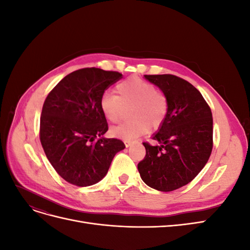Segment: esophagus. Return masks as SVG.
<instances>
[{"label":"esophagus","instance_id":"obj_1","mask_svg":"<svg viewBox=\"0 0 250 250\" xmlns=\"http://www.w3.org/2000/svg\"><path fill=\"white\" fill-rule=\"evenodd\" d=\"M124 144H125L126 148H128V147H130L131 145H133V142H131V141H125Z\"/></svg>","mask_w":250,"mask_h":250}]
</instances>
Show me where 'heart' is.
I'll return each mask as SVG.
<instances>
[{
  "label": "heart",
  "instance_id": "b5f03b06",
  "mask_svg": "<svg viewBox=\"0 0 250 250\" xmlns=\"http://www.w3.org/2000/svg\"><path fill=\"white\" fill-rule=\"evenodd\" d=\"M117 96L104 93L100 98V109L111 123H118L124 108L131 106L129 122L112 127L113 138L134 141L150 129H156L168 112L167 97L153 84L138 77L120 82L116 86Z\"/></svg>",
  "mask_w": 250,
  "mask_h": 250
}]
</instances>
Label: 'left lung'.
I'll return each instance as SVG.
<instances>
[{
  "label": "left lung",
  "mask_w": 250,
  "mask_h": 250,
  "mask_svg": "<svg viewBox=\"0 0 250 250\" xmlns=\"http://www.w3.org/2000/svg\"><path fill=\"white\" fill-rule=\"evenodd\" d=\"M167 97L168 112L138 170L144 183L162 192L188 185L208 163L213 149V117L199 90L174 75H145Z\"/></svg>",
  "instance_id": "8db88e82"
}]
</instances>
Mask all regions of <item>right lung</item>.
<instances>
[{
    "instance_id": "obj_1",
    "label": "right lung",
    "mask_w": 250,
    "mask_h": 250,
    "mask_svg": "<svg viewBox=\"0 0 250 250\" xmlns=\"http://www.w3.org/2000/svg\"><path fill=\"white\" fill-rule=\"evenodd\" d=\"M122 74L85 67L60 80L43 103L40 138L53 168L67 183L93 186L106 175L113 157L125 148L106 139V118L100 109L105 89Z\"/></svg>"
}]
</instances>
